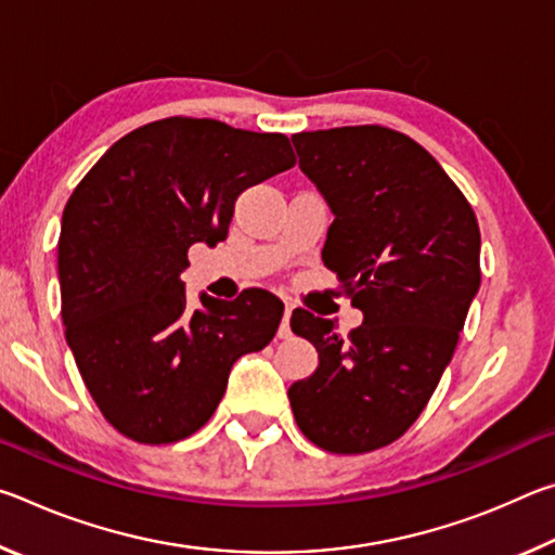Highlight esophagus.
Returning a JSON list of instances; mask_svg holds the SVG:
<instances>
[{"instance_id": "esophagus-1", "label": "esophagus", "mask_w": 555, "mask_h": 555, "mask_svg": "<svg viewBox=\"0 0 555 555\" xmlns=\"http://www.w3.org/2000/svg\"><path fill=\"white\" fill-rule=\"evenodd\" d=\"M291 311H294V306L286 304L284 306V321H281V325H279V337L291 335Z\"/></svg>"}]
</instances>
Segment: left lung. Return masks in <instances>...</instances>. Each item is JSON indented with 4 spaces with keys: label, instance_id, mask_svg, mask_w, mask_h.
I'll list each match as a JSON object with an SVG mask.
<instances>
[{
    "label": "left lung",
    "instance_id": "left-lung-1",
    "mask_svg": "<svg viewBox=\"0 0 555 555\" xmlns=\"http://www.w3.org/2000/svg\"><path fill=\"white\" fill-rule=\"evenodd\" d=\"M291 142L335 215L325 267L364 321L343 337L335 321L296 308L291 331L313 343L318 370L291 384L288 401L318 448L370 453L406 434L453 360L480 288V228L457 185L406 134L364 125L300 131Z\"/></svg>",
    "mask_w": 555,
    "mask_h": 555
}]
</instances>
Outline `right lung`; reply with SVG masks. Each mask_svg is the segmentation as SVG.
I'll return each instance as SVG.
<instances>
[{
  "label": "right lung",
  "instance_id": "add662e5",
  "mask_svg": "<svg viewBox=\"0 0 555 555\" xmlns=\"http://www.w3.org/2000/svg\"><path fill=\"white\" fill-rule=\"evenodd\" d=\"M294 164L284 134L168 117L121 137L73 191L59 240L65 340L121 436L195 434L232 364L276 335L284 304L269 291L191 300L181 276L191 244L228 237L240 193Z\"/></svg>",
  "mask_w": 555,
  "mask_h": 555
}]
</instances>
